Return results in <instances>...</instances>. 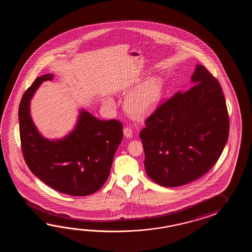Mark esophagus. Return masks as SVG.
<instances>
[{"label":"esophagus","mask_w":252,"mask_h":252,"mask_svg":"<svg viewBox=\"0 0 252 252\" xmlns=\"http://www.w3.org/2000/svg\"><path fill=\"white\" fill-rule=\"evenodd\" d=\"M124 134L126 138H128V139L131 138L132 137V130H131V128H128V127H125L124 128Z\"/></svg>","instance_id":"34e87169"}]
</instances>
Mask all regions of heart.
<instances>
[{
	"label": "heart",
	"instance_id": "1",
	"mask_svg": "<svg viewBox=\"0 0 252 252\" xmlns=\"http://www.w3.org/2000/svg\"><path fill=\"white\" fill-rule=\"evenodd\" d=\"M162 94V80L158 76L150 77L125 100V108L137 117H144L152 113L158 106ZM111 103V100H107Z\"/></svg>",
	"mask_w": 252,
	"mask_h": 252
}]
</instances>
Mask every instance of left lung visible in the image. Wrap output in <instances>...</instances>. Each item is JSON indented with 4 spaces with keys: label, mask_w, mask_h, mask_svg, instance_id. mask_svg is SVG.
I'll return each mask as SVG.
<instances>
[{
    "label": "left lung",
    "mask_w": 252,
    "mask_h": 252,
    "mask_svg": "<svg viewBox=\"0 0 252 252\" xmlns=\"http://www.w3.org/2000/svg\"><path fill=\"white\" fill-rule=\"evenodd\" d=\"M191 81L194 86L158 108L139 133L147 175L162 187H180L204 176L218 160L229 136L219 82L198 64Z\"/></svg>",
    "instance_id": "8db88e82"
}]
</instances>
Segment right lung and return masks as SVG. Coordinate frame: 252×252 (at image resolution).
I'll return each instance as SVG.
<instances>
[{
  "instance_id": "1",
  "label": "right lung",
  "mask_w": 252,
  "mask_h": 252,
  "mask_svg": "<svg viewBox=\"0 0 252 252\" xmlns=\"http://www.w3.org/2000/svg\"><path fill=\"white\" fill-rule=\"evenodd\" d=\"M53 74L38 77L24 93L19 107L22 153L31 171L60 193L86 196L107 180L113 158L124 138L123 124L101 121L85 109L74 128L61 139H49L38 131L31 114V102L38 87Z\"/></svg>"
}]
</instances>
